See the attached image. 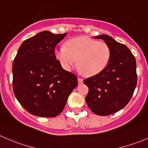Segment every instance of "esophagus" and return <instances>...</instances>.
Wrapping results in <instances>:
<instances>
[{
  "mask_svg": "<svg viewBox=\"0 0 148 148\" xmlns=\"http://www.w3.org/2000/svg\"><path fill=\"white\" fill-rule=\"evenodd\" d=\"M78 84H81L83 83V79H82V78H79V77H78Z\"/></svg>",
  "mask_w": 148,
  "mask_h": 148,
  "instance_id": "1",
  "label": "esophagus"
}]
</instances>
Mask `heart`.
I'll return each instance as SVG.
<instances>
[{
    "instance_id": "1",
    "label": "heart",
    "mask_w": 148,
    "mask_h": 148,
    "mask_svg": "<svg viewBox=\"0 0 148 148\" xmlns=\"http://www.w3.org/2000/svg\"><path fill=\"white\" fill-rule=\"evenodd\" d=\"M62 67L70 71L75 64L84 76L92 77L102 73L111 57L109 45L87 36H79L65 42L64 47L55 51Z\"/></svg>"
}]
</instances>
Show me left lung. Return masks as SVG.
I'll return each mask as SVG.
<instances>
[{
  "mask_svg": "<svg viewBox=\"0 0 148 148\" xmlns=\"http://www.w3.org/2000/svg\"><path fill=\"white\" fill-rule=\"evenodd\" d=\"M94 38L109 45L111 57L102 73L84 81L88 88L86 102L94 113L108 115L124 108L133 95L137 83L136 60L127 46L110 36L103 34Z\"/></svg>",
  "mask_w": 148,
  "mask_h": 148,
  "instance_id": "left-lung-1",
  "label": "left lung"
}]
</instances>
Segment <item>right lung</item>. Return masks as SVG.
Listing matches in <instances>:
<instances>
[{
	"label": "right lung",
	"instance_id": "1",
	"mask_svg": "<svg viewBox=\"0 0 148 148\" xmlns=\"http://www.w3.org/2000/svg\"><path fill=\"white\" fill-rule=\"evenodd\" d=\"M66 35L40 32L22 43L14 60V93L32 115H58L78 85L76 75L64 70L54 54L55 46Z\"/></svg>",
	"mask_w": 148,
	"mask_h": 148
}]
</instances>
